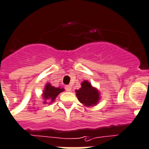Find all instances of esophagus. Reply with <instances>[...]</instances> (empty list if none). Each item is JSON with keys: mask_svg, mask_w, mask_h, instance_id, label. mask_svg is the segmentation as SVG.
<instances>
[{"mask_svg": "<svg viewBox=\"0 0 149 149\" xmlns=\"http://www.w3.org/2000/svg\"><path fill=\"white\" fill-rule=\"evenodd\" d=\"M65 88H66V90L67 91H72V86L68 85V86H65Z\"/></svg>", "mask_w": 149, "mask_h": 149, "instance_id": "34e87169", "label": "esophagus"}]
</instances>
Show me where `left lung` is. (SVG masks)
I'll list each match as a JSON object with an SVG mask.
<instances>
[{
    "mask_svg": "<svg viewBox=\"0 0 149 149\" xmlns=\"http://www.w3.org/2000/svg\"><path fill=\"white\" fill-rule=\"evenodd\" d=\"M76 96L80 103L86 107H94L100 100V92L97 88L92 86L88 80L81 83V88L75 90Z\"/></svg>",
    "mask_w": 149,
    "mask_h": 149,
    "instance_id": "1",
    "label": "left lung"
}]
</instances>
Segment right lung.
Segmentation results:
<instances>
[{
    "instance_id": "obj_1",
    "label": "right lung",
    "mask_w": 149,
    "mask_h": 149,
    "mask_svg": "<svg viewBox=\"0 0 149 149\" xmlns=\"http://www.w3.org/2000/svg\"><path fill=\"white\" fill-rule=\"evenodd\" d=\"M63 91H64L63 88L54 87L50 83H47L45 85L42 94V97L44 100L43 104H46L47 103H48V104H49L50 103L53 102L58 97V95Z\"/></svg>"
}]
</instances>
